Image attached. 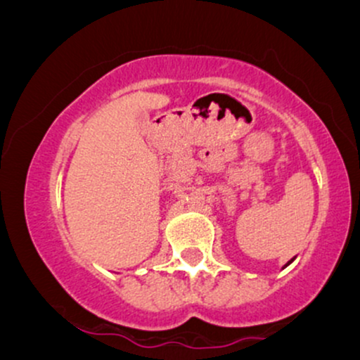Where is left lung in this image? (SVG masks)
I'll return each instance as SVG.
<instances>
[{
	"instance_id": "left-lung-1",
	"label": "left lung",
	"mask_w": 360,
	"mask_h": 360,
	"mask_svg": "<svg viewBox=\"0 0 360 360\" xmlns=\"http://www.w3.org/2000/svg\"><path fill=\"white\" fill-rule=\"evenodd\" d=\"M288 264H289V262H288ZM288 264H286V266H288Z\"/></svg>"
}]
</instances>
